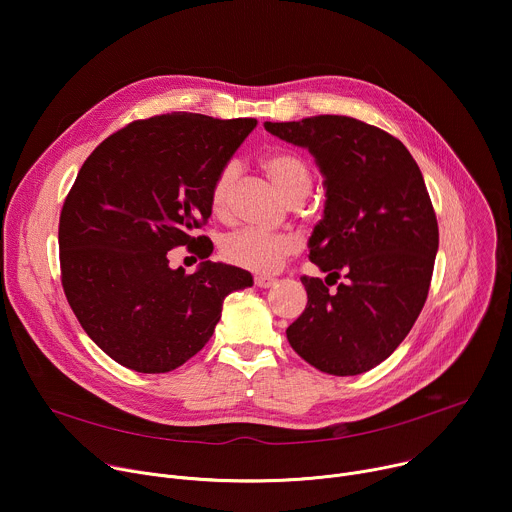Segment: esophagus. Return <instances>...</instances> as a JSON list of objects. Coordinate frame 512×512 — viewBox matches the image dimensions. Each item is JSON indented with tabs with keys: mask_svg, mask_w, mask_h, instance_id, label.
Instances as JSON below:
<instances>
[{
	"mask_svg": "<svg viewBox=\"0 0 512 512\" xmlns=\"http://www.w3.org/2000/svg\"><path fill=\"white\" fill-rule=\"evenodd\" d=\"M253 281H255L257 287H263V289H267V287H271L275 283L273 277H265V275H257Z\"/></svg>",
	"mask_w": 512,
	"mask_h": 512,
	"instance_id": "1",
	"label": "esophagus"
}]
</instances>
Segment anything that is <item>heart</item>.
Wrapping results in <instances>:
<instances>
[{"label":"heart","mask_w":512,"mask_h":512,"mask_svg":"<svg viewBox=\"0 0 512 512\" xmlns=\"http://www.w3.org/2000/svg\"><path fill=\"white\" fill-rule=\"evenodd\" d=\"M261 168L279 192L294 204L306 200L314 184V170L310 162L291 150H273L261 158ZM239 184V166L225 164L216 172L210 186V208L218 218H231L235 208V194ZM300 243L287 233H265L257 229H241L229 235L221 253L225 261L253 273H275L285 259L296 255Z\"/></svg>","instance_id":"heart-1"}]
</instances>
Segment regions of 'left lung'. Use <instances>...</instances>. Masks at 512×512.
<instances>
[{
	"mask_svg": "<svg viewBox=\"0 0 512 512\" xmlns=\"http://www.w3.org/2000/svg\"><path fill=\"white\" fill-rule=\"evenodd\" d=\"M265 129L314 154L328 196L310 237V261L328 277H302L308 304L287 340L322 373H367L403 342L427 300L440 231L421 170L397 137L354 117Z\"/></svg>",
	"mask_w": 512,
	"mask_h": 512,
	"instance_id": "1",
	"label": "left lung"
}]
</instances>
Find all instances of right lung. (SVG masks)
Returning a JSON list of instances; mask_svg holds the SVG:
<instances>
[{
  "mask_svg": "<svg viewBox=\"0 0 512 512\" xmlns=\"http://www.w3.org/2000/svg\"><path fill=\"white\" fill-rule=\"evenodd\" d=\"M257 119L166 113L137 119L101 141L60 210L64 296L89 338L137 373H168L192 358L249 271L204 261L186 275L170 249L198 259L212 241L210 186Z\"/></svg>",
  "mask_w": 512,
  "mask_h": 512,
  "instance_id": "add662e5",
  "label": "right lung"
}]
</instances>
